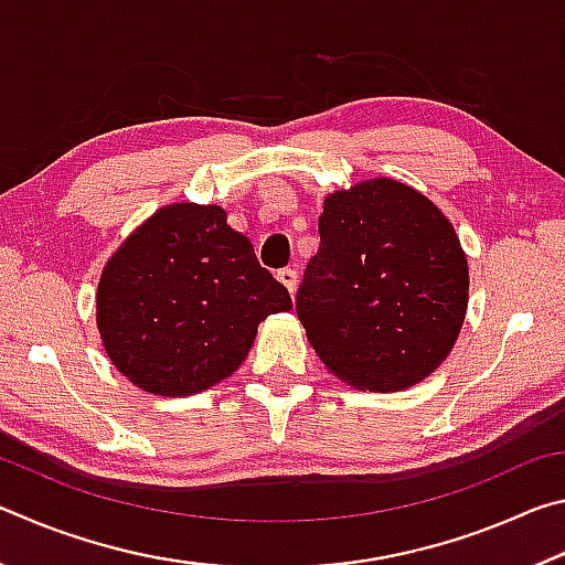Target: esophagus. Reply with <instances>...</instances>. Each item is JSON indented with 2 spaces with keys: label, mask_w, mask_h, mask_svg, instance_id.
Segmentation results:
<instances>
[{
  "label": "esophagus",
  "mask_w": 565,
  "mask_h": 565,
  "mask_svg": "<svg viewBox=\"0 0 565 565\" xmlns=\"http://www.w3.org/2000/svg\"><path fill=\"white\" fill-rule=\"evenodd\" d=\"M276 279L286 286V291L289 294H294L296 286H299V274H296L294 269H281L279 274H276Z\"/></svg>",
  "instance_id": "1"
}]
</instances>
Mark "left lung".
Instances as JSON below:
<instances>
[{
	"mask_svg": "<svg viewBox=\"0 0 565 565\" xmlns=\"http://www.w3.org/2000/svg\"><path fill=\"white\" fill-rule=\"evenodd\" d=\"M296 313L333 376L391 394L441 366L468 309V262L454 224L404 181L333 191Z\"/></svg>",
	"mask_w": 565,
	"mask_h": 565,
	"instance_id": "1",
	"label": "left lung"
}]
</instances>
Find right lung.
Wrapping results in <instances>:
<instances>
[{
  "mask_svg": "<svg viewBox=\"0 0 565 565\" xmlns=\"http://www.w3.org/2000/svg\"><path fill=\"white\" fill-rule=\"evenodd\" d=\"M291 296L216 204L157 209L104 264L97 329L119 374L154 396H191L242 366L259 323Z\"/></svg>",
  "mask_w": 565,
  "mask_h": 565,
  "instance_id": "obj_1",
  "label": "right lung"
}]
</instances>
